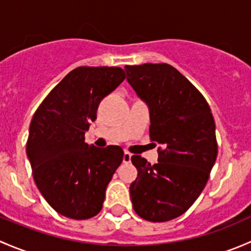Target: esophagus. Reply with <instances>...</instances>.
Instances as JSON below:
<instances>
[{"label": "esophagus", "mask_w": 251, "mask_h": 251, "mask_svg": "<svg viewBox=\"0 0 251 251\" xmlns=\"http://www.w3.org/2000/svg\"><path fill=\"white\" fill-rule=\"evenodd\" d=\"M131 153H128V151H125V153H124V156H123V161L125 164H128L131 161Z\"/></svg>", "instance_id": "esophagus-1"}]
</instances>
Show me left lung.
Instances as JSON below:
<instances>
[{
	"label": "left lung",
	"instance_id": "obj_1",
	"mask_svg": "<svg viewBox=\"0 0 251 251\" xmlns=\"http://www.w3.org/2000/svg\"><path fill=\"white\" fill-rule=\"evenodd\" d=\"M126 78L148 105L151 140L158 163L131 158L137 178L131 183L133 210L142 219L165 222L181 216L203 192L216 161L215 121L201 92L171 65H126Z\"/></svg>",
	"mask_w": 251,
	"mask_h": 251
}]
</instances>
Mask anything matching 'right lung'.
Masks as SVG:
<instances>
[{"instance_id":"1","label":"right lung","mask_w":251,"mask_h":251,"mask_svg":"<svg viewBox=\"0 0 251 251\" xmlns=\"http://www.w3.org/2000/svg\"><path fill=\"white\" fill-rule=\"evenodd\" d=\"M125 78L118 67H78L44 100L32 116L26 154L37 188L58 214L87 220L102 210L105 189L123 161L119 146L97 148L85 132L100 100Z\"/></svg>"}]
</instances>
